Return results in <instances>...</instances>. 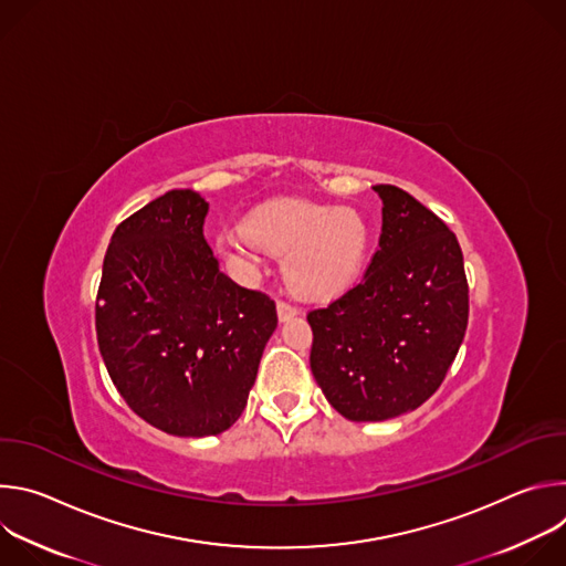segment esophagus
Here are the masks:
<instances>
[{
  "mask_svg": "<svg viewBox=\"0 0 566 566\" xmlns=\"http://www.w3.org/2000/svg\"><path fill=\"white\" fill-rule=\"evenodd\" d=\"M300 313V308L295 306V304H291V302H277V317H280V322H289L291 317H295Z\"/></svg>",
  "mask_w": 566,
  "mask_h": 566,
  "instance_id": "obj_1",
  "label": "esophagus"
}]
</instances>
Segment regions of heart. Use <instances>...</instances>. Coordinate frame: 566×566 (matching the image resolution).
<instances>
[{"mask_svg":"<svg viewBox=\"0 0 566 566\" xmlns=\"http://www.w3.org/2000/svg\"><path fill=\"white\" fill-rule=\"evenodd\" d=\"M214 251L239 266L255 271L264 251L284 258V275L293 293L306 300H329L360 273L369 226L358 210L280 199L253 210L247 226L212 237Z\"/></svg>","mask_w":566,"mask_h":566,"instance_id":"obj_1","label":"heart"}]
</instances>
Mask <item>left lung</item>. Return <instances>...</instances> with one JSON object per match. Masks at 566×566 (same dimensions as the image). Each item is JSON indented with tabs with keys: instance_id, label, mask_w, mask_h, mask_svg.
<instances>
[{
	"instance_id": "obj_1",
	"label": "left lung",
	"mask_w": 566,
	"mask_h": 566,
	"mask_svg": "<svg viewBox=\"0 0 566 566\" xmlns=\"http://www.w3.org/2000/svg\"><path fill=\"white\" fill-rule=\"evenodd\" d=\"M378 251L352 291L306 315L311 371L345 419L387 421L443 382L468 327V282L454 232L412 195L374 186Z\"/></svg>"
}]
</instances>
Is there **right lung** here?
<instances>
[{
    "label": "right lung",
    "mask_w": 566,
    "mask_h": 566,
    "mask_svg": "<svg viewBox=\"0 0 566 566\" xmlns=\"http://www.w3.org/2000/svg\"><path fill=\"white\" fill-rule=\"evenodd\" d=\"M206 214L199 192L170 190L125 219L96 300L101 356L127 406L195 439L241 417L277 329L275 302L219 271Z\"/></svg>",
    "instance_id": "obj_1"
}]
</instances>
